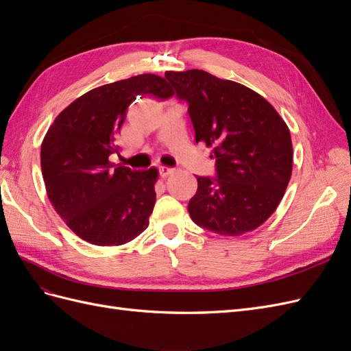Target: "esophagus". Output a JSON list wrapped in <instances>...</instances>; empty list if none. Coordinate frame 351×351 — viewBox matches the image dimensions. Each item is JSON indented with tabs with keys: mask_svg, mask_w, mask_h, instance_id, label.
I'll use <instances>...</instances> for the list:
<instances>
[{
	"mask_svg": "<svg viewBox=\"0 0 351 351\" xmlns=\"http://www.w3.org/2000/svg\"><path fill=\"white\" fill-rule=\"evenodd\" d=\"M176 173V168H169V167H161L159 168V174H161V177H168Z\"/></svg>",
	"mask_w": 351,
	"mask_h": 351,
	"instance_id": "obj_1",
	"label": "esophagus"
}]
</instances>
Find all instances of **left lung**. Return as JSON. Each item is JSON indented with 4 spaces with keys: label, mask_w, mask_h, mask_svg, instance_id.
<instances>
[{
    "label": "left lung",
    "mask_w": 351,
    "mask_h": 351,
    "mask_svg": "<svg viewBox=\"0 0 351 351\" xmlns=\"http://www.w3.org/2000/svg\"><path fill=\"white\" fill-rule=\"evenodd\" d=\"M178 101L187 102L195 141L212 146L215 177L197 178L189 202L195 224L221 236L258 228L277 209L293 169L291 136L259 93L204 70L167 71Z\"/></svg>",
    "instance_id": "1"
}]
</instances>
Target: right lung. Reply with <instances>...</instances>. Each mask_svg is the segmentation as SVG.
Instances as JSON below:
<instances>
[{
	"instance_id": "1",
	"label": "right lung",
	"mask_w": 351,
	"mask_h": 351,
	"mask_svg": "<svg viewBox=\"0 0 351 351\" xmlns=\"http://www.w3.org/2000/svg\"><path fill=\"white\" fill-rule=\"evenodd\" d=\"M173 97L155 74H139L82 95L61 111L40 146L47 193L76 234L97 246H119L149 226L156 168L111 165L117 134L134 99Z\"/></svg>"
}]
</instances>
